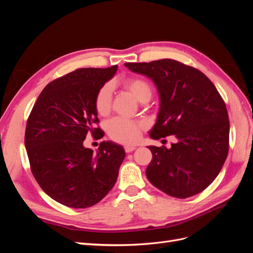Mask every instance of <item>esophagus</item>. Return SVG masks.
Listing matches in <instances>:
<instances>
[{
  "label": "esophagus",
  "instance_id": "esophagus-1",
  "mask_svg": "<svg viewBox=\"0 0 253 253\" xmlns=\"http://www.w3.org/2000/svg\"><path fill=\"white\" fill-rule=\"evenodd\" d=\"M135 149H136V147H134V145H125V151H126V153H131V152H133Z\"/></svg>",
  "mask_w": 253,
  "mask_h": 253
}]
</instances>
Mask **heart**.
<instances>
[{
    "mask_svg": "<svg viewBox=\"0 0 253 253\" xmlns=\"http://www.w3.org/2000/svg\"><path fill=\"white\" fill-rule=\"evenodd\" d=\"M124 87L129 91L140 102L149 101L153 95L151 84L140 77H128L122 82ZM112 87L110 84L104 85L97 91L95 97V110L99 115L109 114L112 108ZM145 124L141 120H132L124 117H116L106 125V131L114 141L120 143H134L139 139Z\"/></svg>",
    "mask_w": 253,
    "mask_h": 253,
    "instance_id": "b5f03b06",
    "label": "heart"
}]
</instances>
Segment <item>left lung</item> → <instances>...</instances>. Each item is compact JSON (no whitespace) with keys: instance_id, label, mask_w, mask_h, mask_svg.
Listing matches in <instances>:
<instances>
[{"instance_id":"8db88e82","label":"left lung","mask_w":253,"mask_h":253,"mask_svg":"<svg viewBox=\"0 0 253 253\" xmlns=\"http://www.w3.org/2000/svg\"><path fill=\"white\" fill-rule=\"evenodd\" d=\"M125 65L157 86L160 110L151 138H177L171 149L150 145L149 181L177 198L202 192L216 178L228 155L230 126L224 99L205 74L178 61Z\"/></svg>"}]
</instances>
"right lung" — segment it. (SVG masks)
I'll return each mask as SVG.
<instances>
[{
	"instance_id": "right-lung-1",
	"label": "right lung",
	"mask_w": 253,
	"mask_h": 253,
	"mask_svg": "<svg viewBox=\"0 0 253 253\" xmlns=\"http://www.w3.org/2000/svg\"><path fill=\"white\" fill-rule=\"evenodd\" d=\"M117 71L78 68L48 83L29 114L25 147L30 170L52 200L71 208H88L108 194L118 177L126 153L121 145L102 141L98 151L83 147L90 133L104 136L95 97Z\"/></svg>"
}]
</instances>
